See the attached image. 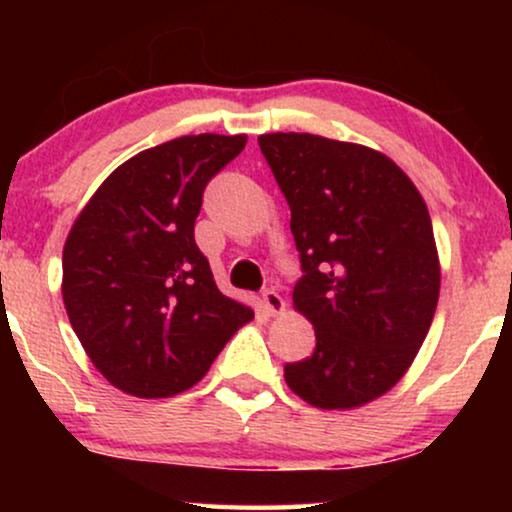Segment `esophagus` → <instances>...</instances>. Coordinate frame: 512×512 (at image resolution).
<instances>
[{"label":"esophagus","instance_id":"esophagus-1","mask_svg":"<svg viewBox=\"0 0 512 512\" xmlns=\"http://www.w3.org/2000/svg\"><path fill=\"white\" fill-rule=\"evenodd\" d=\"M262 308L267 310L269 315H279L281 310L286 308V303L274 289H267V291H262Z\"/></svg>","mask_w":512,"mask_h":512}]
</instances>
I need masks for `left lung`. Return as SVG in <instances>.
<instances>
[{
    "instance_id": "1",
    "label": "left lung",
    "mask_w": 512,
    "mask_h": 512,
    "mask_svg": "<svg viewBox=\"0 0 512 512\" xmlns=\"http://www.w3.org/2000/svg\"><path fill=\"white\" fill-rule=\"evenodd\" d=\"M257 142L291 209L303 272L293 305L315 327V351L286 363L284 378L313 407H361L407 373L436 313L426 202L368 146L296 132Z\"/></svg>"
}]
</instances>
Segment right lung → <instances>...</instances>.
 I'll return each mask as SVG.
<instances>
[{
  "label": "right lung",
  "instance_id": "add662e5",
  "mask_svg": "<svg viewBox=\"0 0 512 512\" xmlns=\"http://www.w3.org/2000/svg\"><path fill=\"white\" fill-rule=\"evenodd\" d=\"M248 137L192 134L110 173L69 231L62 298L105 380L134 397H170L204 378L252 320L223 296L195 243L204 187Z\"/></svg>",
  "mask_w": 512,
  "mask_h": 512
}]
</instances>
